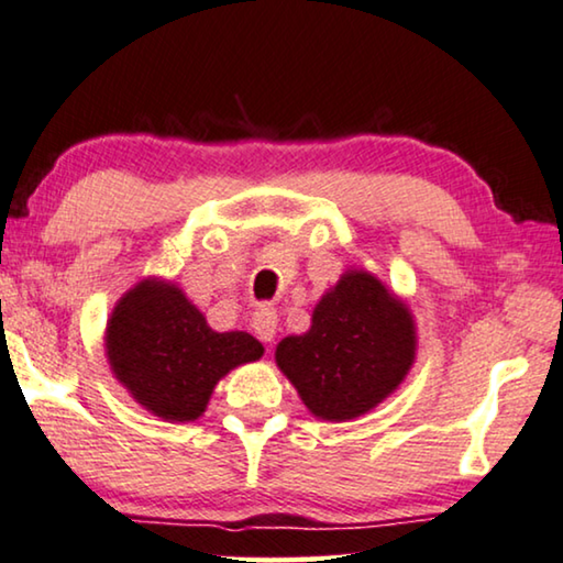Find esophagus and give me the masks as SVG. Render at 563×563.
Returning <instances> with one entry per match:
<instances>
[{"mask_svg": "<svg viewBox=\"0 0 563 563\" xmlns=\"http://www.w3.org/2000/svg\"><path fill=\"white\" fill-rule=\"evenodd\" d=\"M252 329H255L257 339H263V342H273L275 331H278V311L271 303H263L255 308V313H252Z\"/></svg>", "mask_w": 563, "mask_h": 563, "instance_id": "1", "label": "esophagus"}]
</instances>
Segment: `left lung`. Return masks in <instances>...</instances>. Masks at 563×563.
<instances>
[{
	"mask_svg": "<svg viewBox=\"0 0 563 563\" xmlns=\"http://www.w3.org/2000/svg\"><path fill=\"white\" fill-rule=\"evenodd\" d=\"M413 354L408 308L360 271L319 300L311 329L283 339L275 360L313 416L350 421L400 385Z\"/></svg>",
	"mask_w": 563,
	"mask_h": 563,
	"instance_id": "1",
	"label": "left lung"
}]
</instances>
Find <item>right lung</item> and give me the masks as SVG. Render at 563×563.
<instances>
[{
  "label": "right lung",
  "mask_w": 563,
  "mask_h": 563,
  "mask_svg": "<svg viewBox=\"0 0 563 563\" xmlns=\"http://www.w3.org/2000/svg\"><path fill=\"white\" fill-rule=\"evenodd\" d=\"M107 350L117 379L165 421L199 418L229 369L263 357L255 336L217 334L176 285L150 280L117 303Z\"/></svg>",
  "instance_id": "right-lung-1"
}]
</instances>
